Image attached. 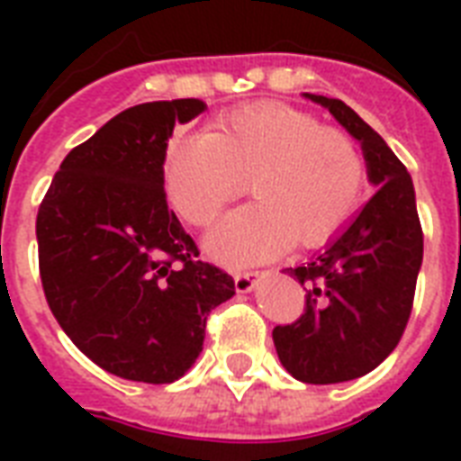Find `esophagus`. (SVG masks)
I'll use <instances>...</instances> for the list:
<instances>
[{
	"label": "esophagus",
	"instance_id": "esophagus-1",
	"mask_svg": "<svg viewBox=\"0 0 461 461\" xmlns=\"http://www.w3.org/2000/svg\"><path fill=\"white\" fill-rule=\"evenodd\" d=\"M234 287L239 294H249L256 287V275L253 273H237L234 275Z\"/></svg>",
	"mask_w": 461,
	"mask_h": 461
}]
</instances>
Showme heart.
Returning <instances> with one entry per match:
<instances>
[{"instance_id":"heart-1","label":"heart","mask_w":461,"mask_h":461,"mask_svg":"<svg viewBox=\"0 0 461 461\" xmlns=\"http://www.w3.org/2000/svg\"><path fill=\"white\" fill-rule=\"evenodd\" d=\"M162 174L172 208L194 227L215 222L249 179L256 203L224 217L205 246L224 266H253L292 241L332 237L357 210L366 165L339 129L289 104L260 103L227 114L215 133H176Z\"/></svg>"}]
</instances>
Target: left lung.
<instances>
[{
	"mask_svg": "<svg viewBox=\"0 0 461 461\" xmlns=\"http://www.w3.org/2000/svg\"><path fill=\"white\" fill-rule=\"evenodd\" d=\"M361 143L375 188L361 212L321 253L287 267L306 289L302 318L273 330L282 366L296 380L332 385L385 361L407 328L423 231L414 184L387 143L342 100L311 95Z\"/></svg>",
	"mask_w": 461,
	"mask_h": 461,
	"instance_id": "left-lung-1",
	"label": "left lung"
}]
</instances>
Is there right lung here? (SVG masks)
Segmentation results:
<instances>
[{
  "mask_svg": "<svg viewBox=\"0 0 461 461\" xmlns=\"http://www.w3.org/2000/svg\"><path fill=\"white\" fill-rule=\"evenodd\" d=\"M203 110L195 97L129 107L64 158L40 203L50 311L119 378L179 380L203 351L208 313L234 296L230 275L198 260L165 195L169 136Z\"/></svg>",
  "mask_w": 461,
  "mask_h": 461,
  "instance_id": "right-lung-1",
  "label": "right lung"
}]
</instances>
